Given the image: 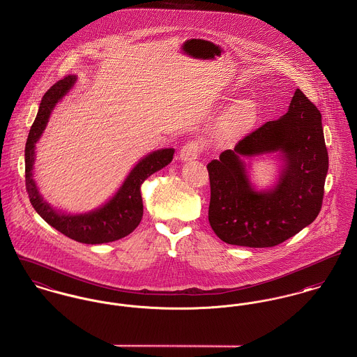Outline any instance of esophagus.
Returning a JSON list of instances; mask_svg holds the SVG:
<instances>
[{
	"instance_id": "34e87169",
	"label": "esophagus",
	"mask_w": 357,
	"mask_h": 357,
	"mask_svg": "<svg viewBox=\"0 0 357 357\" xmlns=\"http://www.w3.org/2000/svg\"><path fill=\"white\" fill-rule=\"evenodd\" d=\"M202 152V146L197 140L188 142L185 146H182L179 151V158L183 162H190L198 158V155Z\"/></svg>"
}]
</instances>
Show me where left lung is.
<instances>
[{
    "label": "left lung",
    "instance_id": "1",
    "mask_svg": "<svg viewBox=\"0 0 357 357\" xmlns=\"http://www.w3.org/2000/svg\"><path fill=\"white\" fill-rule=\"evenodd\" d=\"M271 151H280L284 160L280 181L273 190L256 192L241 158ZM328 167L321 113L296 89L286 114L208 165L211 229L240 247L266 248L286 241L317 218Z\"/></svg>",
    "mask_w": 357,
    "mask_h": 357
}]
</instances>
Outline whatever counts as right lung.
Listing matches in <instances>:
<instances>
[{
  "instance_id": "obj_1",
  "label": "right lung",
  "mask_w": 357,
  "mask_h": 357,
  "mask_svg": "<svg viewBox=\"0 0 357 357\" xmlns=\"http://www.w3.org/2000/svg\"><path fill=\"white\" fill-rule=\"evenodd\" d=\"M74 75L64 77L63 79L51 86L43 96L38 116L31 126L25 144V188L33 209L56 231L84 244L110 243L126 237L137 228L143 218V199L140 188L148 176L166 167L172 160L174 149L165 148L153 151L143 158L129 172L126 182L116 195L100 209L77 215L61 214L52 209L45 201H43L32 176L35 144L39 142L43 130L45 129L52 109L74 86Z\"/></svg>"
}]
</instances>
